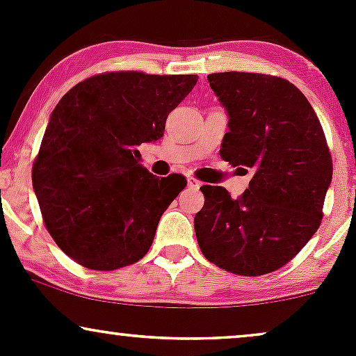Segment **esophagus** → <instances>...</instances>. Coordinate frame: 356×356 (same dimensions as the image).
<instances>
[{
  "instance_id": "1",
  "label": "esophagus",
  "mask_w": 356,
  "mask_h": 356,
  "mask_svg": "<svg viewBox=\"0 0 356 356\" xmlns=\"http://www.w3.org/2000/svg\"><path fill=\"white\" fill-rule=\"evenodd\" d=\"M187 187H189V189H199V187H201V182L194 177H187Z\"/></svg>"
}]
</instances>
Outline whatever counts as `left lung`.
Segmentation results:
<instances>
[{
    "instance_id": "1",
    "label": "left lung",
    "mask_w": 356,
    "mask_h": 356,
    "mask_svg": "<svg viewBox=\"0 0 356 356\" xmlns=\"http://www.w3.org/2000/svg\"><path fill=\"white\" fill-rule=\"evenodd\" d=\"M207 80L229 117L220 157L246 166L252 179L238 199L220 186L201 187L206 202L194 218L195 238L216 266L266 275L291 261L320 227L332 155L313 107L288 80L241 72Z\"/></svg>"
}]
</instances>
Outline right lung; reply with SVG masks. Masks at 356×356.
Returning a JSON list of instances; mask_svg holds the SVG:
<instances>
[{
    "instance_id": "1",
    "label": "right lung",
    "mask_w": 356,
    "mask_h": 356,
    "mask_svg": "<svg viewBox=\"0 0 356 356\" xmlns=\"http://www.w3.org/2000/svg\"><path fill=\"white\" fill-rule=\"evenodd\" d=\"M195 83V75L112 72L56 104L31 179L48 232L81 266L112 271L152 246L186 179L155 177L138 164L137 147L164 136L167 115Z\"/></svg>"
}]
</instances>
